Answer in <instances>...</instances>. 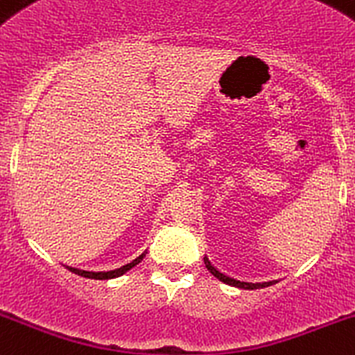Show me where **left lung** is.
<instances>
[{"mask_svg": "<svg viewBox=\"0 0 355 355\" xmlns=\"http://www.w3.org/2000/svg\"><path fill=\"white\" fill-rule=\"evenodd\" d=\"M205 265H206V269H208L209 272L216 277V279H220L222 283H225V284H230V286L244 288V290H258V288H265V286H270V284L277 283V281H269V283H243V281L232 279V277L225 276V274H222L220 270H216L215 267L211 265V261L208 260V257H205Z\"/></svg>", "mask_w": 355, "mask_h": 355, "instance_id": "8db88e82", "label": "left lung"}]
</instances>
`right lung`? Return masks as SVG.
Segmentation results:
<instances>
[{"label":"right lung","instance_id":"add662e5","mask_svg":"<svg viewBox=\"0 0 355 355\" xmlns=\"http://www.w3.org/2000/svg\"><path fill=\"white\" fill-rule=\"evenodd\" d=\"M146 257V253L140 254L139 258H135V260L132 261V263H126L123 265V267H119V269L116 270H109V272H90V270H81V269H74V267H67L71 272L78 274V276H83V277H90V279H112V277H119L123 276L125 272H128L130 269H133L137 263H140L142 261V258Z\"/></svg>","mask_w":355,"mask_h":355}]
</instances>
